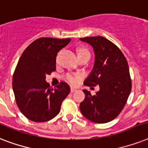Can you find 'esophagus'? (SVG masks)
<instances>
[{"instance_id":"obj_1","label":"esophagus","mask_w":148,"mask_h":148,"mask_svg":"<svg viewBox=\"0 0 148 148\" xmlns=\"http://www.w3.org/2000/svg\"><path fill=\"white\" fill-rule=\"evenodd\" d=\"M76 89H75V88H71V93H74V92H75V91H76Z\"/></svg>"}]
</instances>
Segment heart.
Masks as SVG:
<instances>
[{
  "label": "heart",
  "instance_id": "obj_1",
  "mask_svg": "<svg viewBox=\"0 0 148 148\" xmlns=\"http://www.w3.org/2000/svg\"><path fill=\"white\" fill-rule=\"evenodd\" d=\"M83 52H88V51L86 49H80L78 51V53H83ZM81 78H82L81 74H74V73H67V74H65L64 76L65 81H67L71 84H73V85L77 84Z\"/></svg>",
  "mask_w": 148,
  "mask_h": 148
}]
</instances>
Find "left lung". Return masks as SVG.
I'll return each mask as SVG.
<instances>
[{
    "label": "left lung",
    "mask_w": 148,
    "mask_h": 148,
    "mask_svg": "<svg viewBox=\"0 0 148 148\" xmlns=\"http://www.w3.org/2000/svg\"><path fill=\"white\" fill-rule=\"evenodd\" d=\"M80 40L91 45L95 54L92 71L84 84L100 87L95 95L83 90L85 98L80 103V110L90 121L107 123L121 112L131 93L127 61L121 51L105 38L87 37Z\"/></svg>",
    "instance_id": "left-lung-1"
}]
</instances>
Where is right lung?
I'll return each instance as SVG.
<instances>
[{
	"instance_id": "add662e5",
	"label": "right lung",
	"mask_w": 148,
	"mask_h": 148,
	"mask_svg": "<svg viewBox=\"0 0 148 148\" xmlns=\"http://www.w3.org/2000/svg\"><path fill=\"white\" fill-rule=\"evenodd\" d=\"M70 41V38H38L21 56L12 86L17 107L27 119L47 121L60 112L62 101L69 95V85L60 82L53 89L45 78L56 71L57 54Z\"/></svg>"
}]
</instances>
